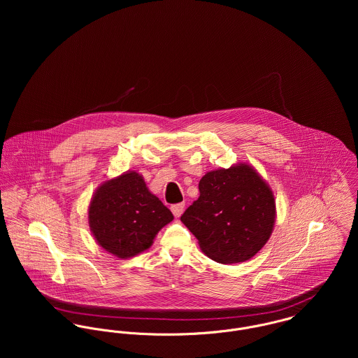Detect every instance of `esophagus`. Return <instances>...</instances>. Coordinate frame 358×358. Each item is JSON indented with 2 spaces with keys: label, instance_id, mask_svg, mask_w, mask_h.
Returning a JSON list of instances; mask_svg holds the SVG:
<instances>
[{
  "label": "esophagus",
  "instance_id": "obj_1",
  "mask_svg": "<svg viewBox=\"0 0 358 358\" xmlns=\"http://www.w3.org/2000/svg\"><path fill=\"white\" fill-rule=\"evenodd\" d=\"M171 210H172V213L175 215V217H179V216L183 213V210H185V203L172 205V206H171Z\"/></svg>",
  "mask_w": 358,
  "mask_h": 358
}]
</instances>
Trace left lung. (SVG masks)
<instances>
[{
    "mask_svg": "<svg viewBox=\"0 0 358 358\" xmlns=\"http://www.w3.org/2000/svg\"><path fill=\"white\" fill-rule=\"evenodd\" d=\"M200 197L180 216L205 255L230 264L250 260L268 241L275 223L270 186L251 164L206 172Z\"/></svg>",
    "mask_w": 358,
    "mask_h": 358,
    "instance_id": "8db88e82",
    "label": "left lung"
}]
</instances>
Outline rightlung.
<instances>
[{
	"label": "right lung",
	"mask_w": 358,
	"mask_h": 358,
	"mask_svg": "<svg viewBox=\"0 0 358 358\" xmlns=\"http://www.w3.org/2000/svg\"><path fill=\"white\" fill-rule=\"evenodd\" d=\"M172 220V212L135 171L104 180L88 206L90 229L96 243L120 259L149 250L157 233Z\"/></svg>",
	"instance_id": "1"
}]
</instances>
